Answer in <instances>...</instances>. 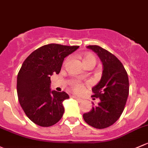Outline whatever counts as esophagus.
Masks as SVG:
<instances>
[{
  "instance_id": "esophagus-1",
  "label": "esophagus",
  "mask_w": 148,
  "mask_h": 148,
  "mask_svg": "<svg viewBox=\"0 0 148 148\" xmlns=\"http://www.w3.org/2000/svg\"><path fill=\"white\" fill-rule=\"evenodd\" d=\"M72 98H73V99H76V100H77V101H79V102L82 101V99H80V98L77 97V96H73Z\"/></svg>"
}]
</instances>
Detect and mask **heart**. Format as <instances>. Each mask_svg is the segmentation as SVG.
I'll use <instances>...</instances> for the list:
<instances>
[{
  "instance_id": "heart-1",
  "label": "heart",
  "mask_w": 148,
  "mask_h": 148,
  "mask_svg": "<svg viewBox=\"0 0 148 148\" xmlns=\"http://www.w3.org/2000/svg\"><path fill=\"white\" fill-rule=\"evenodd\" d=\"M94 62L96 64V58L93 54H86L84 55L83 57V63L86 64L88 62ZM71 88L74 90L75 92H81L84 89L83 84L81 83L79 81L73 80L71 82Z\"/></svg>"
}]
</instances>
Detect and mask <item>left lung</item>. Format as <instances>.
<instances>
[{
	"mask_svg": "<svg viewBox=\"0 0 148 148\" xmlns=\"http://www.w3.org/2000/svg\"><path fill=\"white\" fill-rule=\"evenodd\" d=\"M87 48L97 54L103 70L101 81L92 88V97L100 102L83 118L91 126L103 129L115 123L123 111L129 94L128 77L123 64L111 52L98 45Z\"/></svg>",
	"mask_w": 148,
	"mask_h": 148,
	"instance_id": "8db88e82",
	"label": "left lung"
}]
</instances>
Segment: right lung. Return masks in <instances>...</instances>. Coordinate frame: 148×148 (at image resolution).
Here are the masks:
<instances>
[{"mask_svg":"<svg viewBox=\"0 0 148 148\" xmlns=\"http://www.w3.org/2000/svg\"><path fill=\"white\" fill-rule=\"evenodd\" d=\"M79 47L46 45L23 62L17 78V93L22 108L34 123L49 127L62 119L64 112L62 102L69 96L64 91H51L50 76L58 74L65 57Z\"/></svg>","mask_w":148,"mask_h":148,"instance_id":"obj_1","label":"right lung"}]
</instances>
